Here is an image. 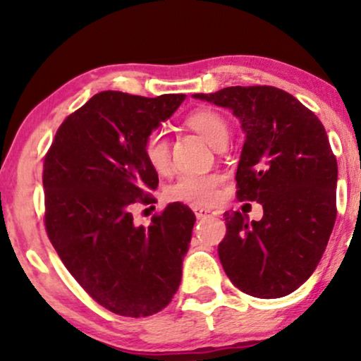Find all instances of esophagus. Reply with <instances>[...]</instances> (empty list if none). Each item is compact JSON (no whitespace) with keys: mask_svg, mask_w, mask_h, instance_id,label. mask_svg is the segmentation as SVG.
I'll list each match as a JSON object with an SVG mask.
<instances>
[{"mask_svg":"<svg viewBox=\"0 0 361 361\" xmlns=\"http://www.w3.org/2000/svg\"><path fill=\"white\" fill-rule=\"evenodd\" d=\"M194 212H195V216L199 220L209 219V216H215L216 215V212L210 210V209H202V207H194Z\"/></svg>","mask_w":361,"mask_h":361,"instance_id":"obj_1","label":"esophagus"}]
</instances>
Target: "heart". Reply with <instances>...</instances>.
<instances>
[{
	"label": "heart",
	"instance_id": "heart-1",
	"mask_svg": "<svg viewBox=\"0 0 361 361\" xmlns=\"http://www.w3.org/2000/svg\"><path fill=\"white\" fill-rule=\"evenodd\" d=\"M185 125L214 147L226 145L230 137V126L224 115L210 108H199L185 118ZM145 157L147 164L156 174L164 176L171 171L172 157L171 145L164 133L152 131L145 141ZM221 177L219 174L202 176H180L174 184L167 189V197L176 202H189V204H212L216 197Z\"/></svg>",
	"mask_w": 361,
	"mask_h": 361
}]
</instances>
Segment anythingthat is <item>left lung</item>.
I'll return each mask as SVG.
<instances>
[{
    "label": "left lung",
    "mask_w": 361,
    "mask_h": 361,
    "mask_svg": "<svg viewBox=\"0 0 361 361\" xmlns=\"http://www.w3.org/2000/svg\"><path fill=\"white\" fill-rule=\"evenodd\" d=\"M194 98L228 108L245 133L236 184L263 219L226 212L219 256L243 293L278 299L310 278L334 230L337 159L325 128L298 98L276 87H226Z\"/></svg>",
    "instance_id": "obj_1"
}]
</instances>
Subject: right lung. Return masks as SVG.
<instances>
[{"instance_id":"1","label":"right lung","mask_w":361,"mask_h":361,"mask_svg":"<svg viewBox=\"0 0 361 361\" xmlns=\"http://www.w3.org/2000/svg\"><path fill=\"white\" fill-rule=\"evenodd\" d=\"M185 95L146 98L100 92L67 116L44 159L46 230L77 283L111 312L147 317L171 302L182 279L195 215L179 202L136 226L159 177L145 141Z\"/></svg>"}]
</instances>
